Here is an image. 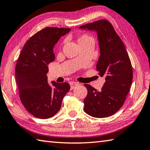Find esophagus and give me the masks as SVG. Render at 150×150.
Returning <instances> with one entry per match:
<instances>
[{"instance_id":"esophagus-1","label":"esophagus","mask_w":150,"mask_h":150,"mask_svg":"<svg viewBox=\"0 0 150 150\" xmlns=\"http://www.w3.org/2000/svg\"><path fill=\"white\" fill-rule=\"evenodd\" d=\"M70 89H71V90H72V89H74L76 87L78 86L79 83L76 82V81H70Z\"/></svg>"}]
</instances>
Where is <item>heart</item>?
<instances>
[{
  "instance_id": "obj_1",
  "label": "heart",
  "mask_w": 150,
  "mask_h": 150,
  "mask_svg": "<svg viewBox=\"0 0 150 150\" xmlns=\"http://www.w3.org/2000/svg\"><path fill=\"white\" fill-rule=\"evenodd\" d=\"M77 41L78 44H80V46L81 47L88 44L90 42H93V40L92 37H91L88 34L83 33L82 35H79L77 37Z\"/></svg>"
}]
</instances>
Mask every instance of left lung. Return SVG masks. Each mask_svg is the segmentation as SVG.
Listing matches in <instances>:
<instances>
[{
  "mask_svg": "<svg viewBox=\"0 0 150 150\" xmlns=\"http://www.w3.org/2000/svg\"><path fill=\"white\" fill-rule=\"evenodd\" d=\"M80 28L97 31L100 50L97 70L101 77L105 76L100 91L84 84L87 89L84 111L94 117H109L121 108L129 93L132 80L131 62L123 42L108 20L100 19Z\"/></svg>",
  "mask_w": 150,
  "mask_h": 150,
  "instance_id": "obj_1",
  "label": "left lung"
}]
</instances>
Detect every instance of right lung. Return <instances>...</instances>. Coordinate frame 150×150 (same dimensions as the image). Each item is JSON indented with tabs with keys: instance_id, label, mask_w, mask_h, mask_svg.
<instances>
[{
	"instance_id": "1",
	"label": "right lung",
	"mask_w": 150,
	"mask_h": 150,
	"mask_svg": "<svg viewBox=\"0 0 150 150\" xmlns=\"http://www.w3.org/2000/svg\"><path fill=\"white\" fill-rule=\"evenodd\" d=\"M69 28L47 27L35 34L25 44L16 66L19 98L28 112L39 119H47L59 111L70 90L67 82L47 83L48 64L55 60L53 47Z\"/></svg>"
}]
</instances>
